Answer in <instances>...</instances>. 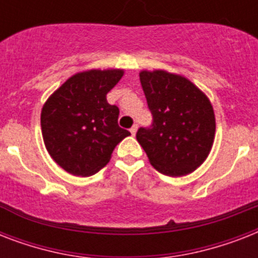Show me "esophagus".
Here are the masks:
<instances>
[{
  "mask_svg": "<svg viewBox=\"0 0 258 258\" xmlns=\"http://www.w3.org/2000/svg\"><path fill=\"white\" fill-rule=\"evenodd\" d=\"M137 131H138V124L133 125V127L130 128V133H131V135H135V134H137Z\"/></svg>",
  "mask_w": 258,
  "mask_h": 258,
  "instance_id": "1",
  "label": "esophagus"
}]
</instances>
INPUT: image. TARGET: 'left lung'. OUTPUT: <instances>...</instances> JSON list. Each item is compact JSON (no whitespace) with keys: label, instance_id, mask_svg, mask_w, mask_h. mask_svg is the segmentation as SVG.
I'll list each match as a JSON object with an SVG mask.
<instances>
[{"label":"left lung","instance_id":"1","mask_svg":"<svg viewBox=\"0 0 258 258\" xmlns=\"http://www.w3.org/2000/svg\"><path fill=\"white\" fill-rule=\"evenodd\" d=\"M139 76L153 123L138 130V142L158 171L187 175L212 150L216 134L212 104L182 76L166 71H143Z\"/></svg>","mask_w":258,"mask_h":258}]
</instances>
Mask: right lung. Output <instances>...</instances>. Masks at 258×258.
Wrapping results in <instances>:
<instances>
[{"mask_svg":"<svg viewBox=\"0 0 258 258\" xmlns=\"http://www.w3.org/2000/svg\"><path fill=\"white\" fill-rule=\"evenodd\" d=\"M123 71H88L70 78L41 111L44 143L72 175L88 176L108 163L119 142L131 135L117 124L119 108L107 101Z\"/></svg>","mask_w":258,"mask_h":258,"instance_id":"obj_1","label":"right lung"}]
</instances>
